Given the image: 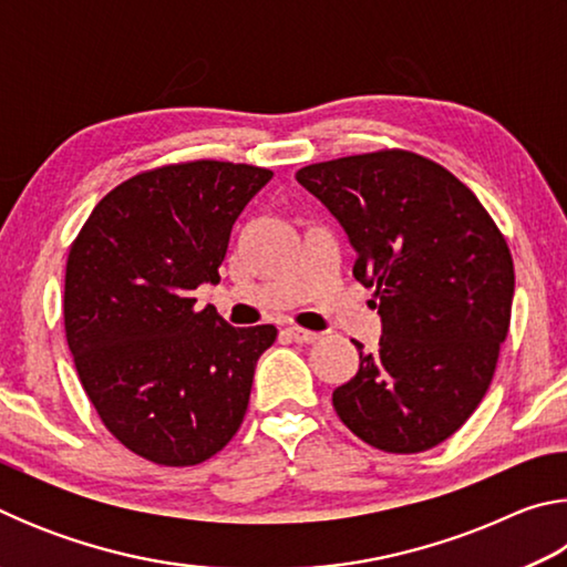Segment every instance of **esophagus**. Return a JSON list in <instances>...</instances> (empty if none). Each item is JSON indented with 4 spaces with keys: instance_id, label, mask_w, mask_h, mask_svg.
<instances>
[{
    "instance_id": "esophagus-1",
    "label": "esophagus",
    "mask_w": 567,
    "mask_h": 567,
    "mask_svg": "<svg viewBox=\"0 0 567 567\" xmlns=\"http://www.w3.org/2000/svg\"><path fill=\"white\" fill-rule=\"evenodd\" d=\"M287 334H290V340L295 342H315L320 338V332H312V330H305V328H287Z\"/></svg>"
}]
</instances>
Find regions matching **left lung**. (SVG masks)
Returning a JSON list of instances; mask_svg holds the SVG:
<instances>
[{
    "label": "left lung",
    "mask_w": 567,
    "mask_h": 567,
    "mask_svg": "<svg viewBox=\"0 0 567 567\" xmlns=\"http://www.w3.org/2000/svg\"><path fill=\"white\" fill-rule=\"evenodd\" d=\"M295 179L330 209L375 287L382 338L332 392L340 420L385 453H422L473 415L511 328L513 257L480 199L415 152L307 165Z\"/></svg>",
    "instance_id": "1"
}]
</instances>
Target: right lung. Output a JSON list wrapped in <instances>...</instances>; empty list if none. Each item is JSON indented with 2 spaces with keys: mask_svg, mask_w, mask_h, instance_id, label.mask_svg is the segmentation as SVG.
<instances>
[{
  "mask_svg": "<svg viewBox=\"0 0 567 567\" xmlns=\"http://www.w3.org/2000/svg\"><path fill=\"white\" fill-rule=\"evenodd\" d=\"M270 169L197 159L122 182L70 247L64 330L104 427L134 455L185 467L243 425L275 324L233 328L192 292L219 282L229 233Z\"/></svg>",
  "mask_w": 567,
  "mask_h": 567,
  "instance_id": "add662e5",
  "label": "right lung"
}]
</instances>
